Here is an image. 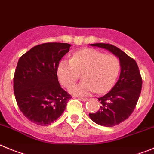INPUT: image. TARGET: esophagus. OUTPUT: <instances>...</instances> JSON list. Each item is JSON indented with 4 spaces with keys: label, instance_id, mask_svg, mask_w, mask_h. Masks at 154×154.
<instances>
[{
    "label": "esophagus",
    "instance_id": "obj_1",
    "mask_svg": "<svg viewBox=\"0 0 154 154\" xmlns=\"http://www.w3.org/2000/svg\"><path fill=\"white\" fill-rule=\"evenodd\" d=\"M79 99H80V100H81V101H86L88 100V98H82V97H79Z\"/></svg>",
    "mask_w": 154,
    "mask_h": 154
}]
</instances>
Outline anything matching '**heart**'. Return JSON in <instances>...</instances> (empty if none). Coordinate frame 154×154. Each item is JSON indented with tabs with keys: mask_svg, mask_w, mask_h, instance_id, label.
Segmentation results:
<instances>
[{
	"mask_svg": "<svg viewBox=\"0 0 154 154\" xmlns=\"http://www.w3.org/2000/svg\"><path fill=\"white\" fill-rule=\"evenodd\" d=\"M120 63L113 55H105L92 49L79 50L71 59H62L57 67V76L61 84L68 88L76 81L80 73L84 81L69 89L72 95L88 96L97 91L99 93L110 90L118 77Z\"/></svg>",
	"mask_w": 154,
	"mask_h": 154,
	"instance_id": "1",
	"label": "heart"
}]
</instances>
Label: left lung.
Masks as SVG:
<instances>
[{"mask_svg": "<svg viewBox=\"0 0 154 154\" xmlns=\"http://www.w3.org/2000/svg\"><path fill=\"white\" fill-rule=\"evenodd\" d=\"M90 45L105 49L120 59L119 80L110 92L98 98L101 104L99 110L89 114L97 124L111 127L126 120L132 113L141 94L142 78L136 62L118 47L109 44Z\"/></svg>", "mask_w": 154, "mask_h": 154, "instance_id": "obj_1", "label": "left lung"}]
</instances>
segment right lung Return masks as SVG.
I'll list each match as a JSON object with an SVG mask.
<instances>
[{
  "mask_svg": "<svg viewBox=\"0 0 154 154\" xmlns=\"http://www.w3.org/2000/svg\"><path fill=\"white\" fill-rule=\"evenodd\" d=\"M71 44L46 43L32 47L19 59L13 90L21 112L31 122L49 126L65 110L71 95L61 87L57 67Z\"/></svg>",
  "mask_w": 154,
  "mask_h": 154,
  "instance_id": "obj_1",
  "label": "right lung"
}]
</instances>
